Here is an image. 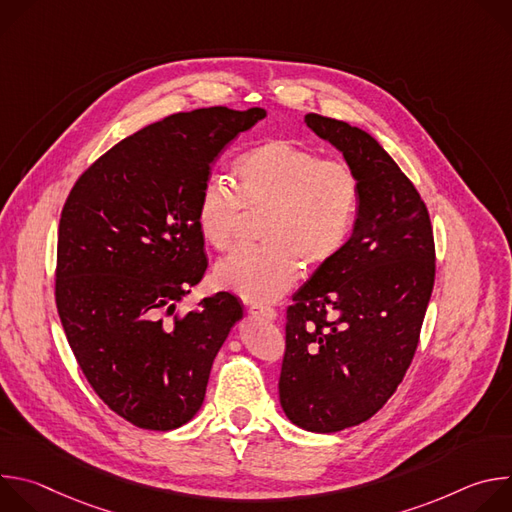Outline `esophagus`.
<instances>
[{
  "label": "esophagus",
  "mask_w": 512,
  "mask_h": 512,
  "mask_svg": "<svg viewBox=\"0 0 512 512\" xmlns=\"http://www.w3.org/2000/svg\"><path fill=\"white\" fill-rule=\"evenodd\" d=\"M249 312L257 318H263V320H275L277 318V312L269 306H249Z\"/></svg>",
  "instance_id": "obj_1"
}]
</instances>
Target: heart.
Masks as SVG:
<instances>
[{"instance_id": "b5f03b06", "label": "heart", "mask_w": 512, "mask_h": 512, "mask_svg": "<svg viewBox=\"0 0 512 512\" xmlns=\"http://www.w3.org/2000/svg\"><path fill=\"white\" fill-rule=\"evenodd\" d=\"M360 200L354 170L304 143L269 139L235 164V190L208 178L194 218L202 239L227 251L247 216H261L257 249L237 251L214 267V281L247 302H273L306 271L326 267L348 243Z\"/></svg>"}]
</instances>
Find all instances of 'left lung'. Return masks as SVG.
<instances>
[{
    "label": "left lung",
    "instance_id": "8db88e82",
    "mask_svg": "<svg viewBox=\"0 0 512 512\" xmlns=\"http://www.w3.org/2000/svg\"><path fill=\"white\" fill-rule=\"evenodd\" d=\"M360 184L344 249L296 291L285 314L279 401L291 423L334 433L373 417L403 381L435 279L429 212L379 141L306 115Z\"/></svg>",
    "mask_w": 512,
    "mask_h": 512
}]
</instances>
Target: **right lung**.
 Listing matches in <instances>:
<instances>
[{"mask_svg": "<svg viewBox=\"0 0 512 512\" xmlns=\"http://www.w3.org/2000/svg\"><path fill=\"white\" fill-rule=\"evenodd\" d=\"M265 109L174 113L125 137L72 186L58 225L54 296L66 340L103 403L168 431L200 409L243 308L229 291L178 314L206 271L194 206L210 164Z\"/></svg>", "mask_w": 512, "mask_h": 512, "instance_id": "obj_1", "label": "right lung"}]
</instances>
